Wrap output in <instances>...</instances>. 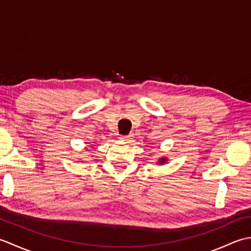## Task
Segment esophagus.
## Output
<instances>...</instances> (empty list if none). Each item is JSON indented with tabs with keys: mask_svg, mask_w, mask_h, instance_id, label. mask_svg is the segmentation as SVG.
I'll return each instance as SVG.
<instances>
[{
	"mask_svg": "<svg viewBox=\"0 0 251 251\" xmlns=\"http://www.w3.org/2000/svg\"><path fill=\"white\" fill-rule=\"evenodd\" d=\"M120 139L123 141H130L132 139V135H128V136H120Z\"/></svg>",
	"mask_w": 251,
	"mask_h": 251,
	"instance_id": "34e87169",
	"label": "esophagus"
}]
</instances>
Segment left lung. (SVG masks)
Returning a JSON list of instances; mask_svg holds the SVG:
<instances>
[{
    "label": "left lung",
    "instance_id": "1",
    "mask_svg": "<svg viewBox=\"0 0 251 251\" xmlns=\"http://www.w3.org/2000/svg\"><path fill=\"white\" fill-rule=\"evenodd\" d=\"M165 161H166V158H162L161 162H158V163H165Z\"/></svg>",
    "mask_w": 251,
    "mask_h": 251
}]
</instances>
